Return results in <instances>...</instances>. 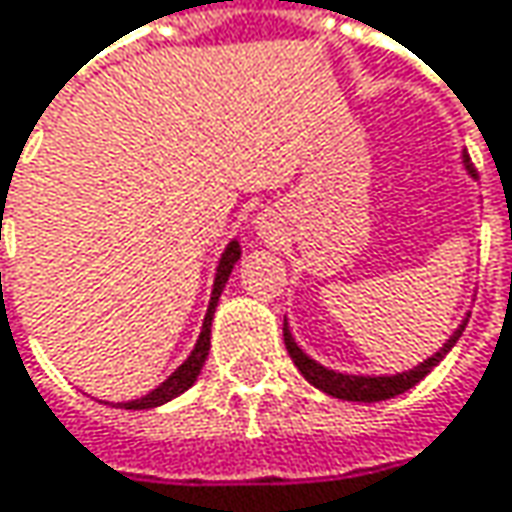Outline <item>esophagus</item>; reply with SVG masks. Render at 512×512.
Segmentation results:
<instances>
[{
  "label": "esophagus",
  "instance_id": "esophagus-1",
  "mask_svg": "<svg viewBox=\"0 0 512 512\" xmlns=\"http://www.w3.org/2000/svg\"><path fill=\"white\" fill-rule=\"evenodd\" d=\"M256 236L262 238V241H274L276 238V221L268 212H262V215L256 218Z\"/></svg>",
  "mask_w": 512,
  "mask_h": 512
}]
</instances>
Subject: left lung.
<instances>
[{
    "label": "left lung",
    "mask_w": 512,
    "mask_h": 512,
    "mask_svg": "<svg viewBox=\"0 0 512 512\" xmlns=\"http://www.w3.org/2000/svg\"><path fill=\"white\" fill-rule=\"evenodd\" d=\"M463 168L472 174L466 157H463ZM466 320H469V314L460 320V326L449 335V341L437 349L434 355H428L425 361H420L417 367L402 370V373H384V376H367V373H358V376H355V373H341V370H332V367L314 361L309 352L294 341L288 320H285V326H282V335H285V349H288L294 367L303 373L306 382L314 384L317 390H323L326 396H335V399H344V402H384V399H393V396H399V393L411 390L417 382H422V379H425V376L452 352V347L457 344V338H460L463 329H466Z\"/></svg>",
    "instance_id": "1"
}]
</instances>
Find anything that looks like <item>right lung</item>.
<instances>
[{
  "label": "right lung",
  "mask_w": 512,
  "mask_h": 512,
  "mask_svg": "<svg viewBox=\"0 0 512 512\" xmlns=\"http://www.w3.org/2000/svg\"><path fill=\"white\" fill-rule=\"evenodd\" d=\"M241 259V244L238 238H230V244L224 247L221 259H218V268H215V282H212V294H209V306H206V314H203V326L201 335H198V344L189 352V358L165 379L160 387H154L151 393H145L142 399H130V402H119V408L125 411H148V408H160L165 402L177 399L180 393H186L192 384L198 382L201 376L203 364H206V355H209V338H212V317H215V309H218V297L227 285V279L233 274L236 262Z\"/></svg>",
  "instance_id": "1"
}]
</instances>
